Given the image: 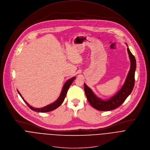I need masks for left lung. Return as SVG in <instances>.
I'll list each match as a JSON object with an SVG mask.
<instances>
[{"label":"left lung","mask_w":150,"mask_h":150,"mask_svg":"<svg viewBox=\"0 0 150 150\" xmlns=\"http://www.w3.org/2000/svg\"><path fill=\"white\" fill-rule=\"evenodd\" d=\"M127 51L131 61V68L125 82L121 89L112 97L107 101L97 97L92 91L84 83V91L87 99L92 107L101 111H111L119 107L131 93L135 83V71L136 69V60L130 52L128 47Z\"/></svg>","instance_id":"1"}]
</instances>
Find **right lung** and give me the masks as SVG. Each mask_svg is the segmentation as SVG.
<instances>
[{
	"label": "right lung",
	"instance_id": "obj_1",
	"mask_svg": "<svg viewBox=\"0 0 150 150\" xmlns=\"http://www.w3.org/2000/svg\"><path fill=\"white\" fill-rule=\"evenodd\" d=\"M75 78H76L75 77H73V78L69 79L68 81H67L66 82V83L64 84V85L63 86V88H62V92L61 93V95H60L59 97L58 98V99H57L56 101H55L54 103H53L51 104H49V105H47L45 107L41 108H33V107H31L23 99V98L21 95L20 92L18 91V92L19 94L20 95V96L23 99V100L24 101V102L26 104V105L29 107V108H30L32 110H33L34 111H36V112H47L51 111H53V110L57 109L58 107H59L62 104V103L64 101V99L66 96V95L67 93V92H68V91L69 88V86H71V85L72 84V83L73 82V81L75 80Z\"/></svg>",
	"mask_w": 150,
	"mask_h": 150
}]
</instances>
